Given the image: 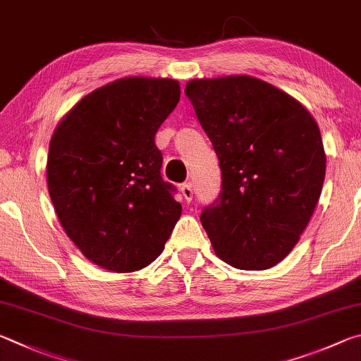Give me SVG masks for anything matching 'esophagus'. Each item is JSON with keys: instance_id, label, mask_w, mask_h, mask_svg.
I'll return each mask as SVG.
<instances>
[{"instance_id": "34e87169", "label": "esophagus", "mask_w": 361, "mask_h": 361, "mask_svg": "<svg viewBox=\"0 0 361 361\" xmlns=\"http://www.w3.org/2000/svg\"><path fill=\"white\" fill-rule=\"evenodd\" d=\"M180 192L182 195H184V200L187 201V203H190L192 198H193V187L192 184H184L180 187Z\"/></svg>"}]
</instances>
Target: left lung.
I'll return each mask as SVG.
<instances>
[{"mask_svg":"<svg viewBox=\"0 0 361 361\" xmlns=\"http://www.w3.org/2000/svg\"><path fill=\"white\" fill-rule=\"evenodd\" d=\"M222 171L201 212L217 257L245 271L273 268L300 241L322 193L326 157L305 106L252 75L185 85Z\"/></svg>","mask_w":361,"mask_h":361,"instance_id":"8db88e82","label":"left lung"}]
</instances>
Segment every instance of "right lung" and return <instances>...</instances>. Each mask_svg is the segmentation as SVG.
I'll list each match as a JSON object with an SVG mask.
<instances>
[{"mask_svg": "<svg viewBox=\"0 0 361 361\" xmlns=\"http://www.w3.org/2000/svg\"><path fill=\"white\" fill-rule=\"evenodd\" d=\"M179 98L180 85L173 79H118L82 98L54 131L50 200L66 235L101 268H145L180 217L155 145Z\"/></svg>", "mask_w": 361, "mask_h": 361, "instance_id": "add662e5", "label": "right lung"}]
</instances>
